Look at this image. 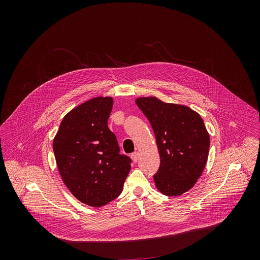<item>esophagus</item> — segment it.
<instances>
[{
	"label": "esophagus",
	"instance_id": "esophagus-1",
	"mask_svg": "<svg viewBox=\"0 0 260 260\" xmlns=\"http://www.w3.org/2000/svg\"><path fill=\"white\" fill-rule=\"evenodd\" d=\"M131 158L133 160V162H137L138 158H139V153L138 152H134L131 154Z\"/></svg>",
	"mask_w": 260,
	"mask_h": 260
}]
</instances>
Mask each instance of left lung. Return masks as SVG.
<instances>
[{
    "label": "left lung",
    "instance_id": "obj_1",
    "mask_svg": "<svg viewBox=\"0 0 260 260\" xmlns=\"http://www.w3.org/2000/svg\"><path fill=\"white\" fill-rule=\"evenodd\" d=\"M136 104L152 126L160 155L155 185L167 196L183 194L197 182L208 158L210 139L202 118L156 97L138 98Z\"/></svg>",
    "mask_w": 260,
    "mask_h": 260
}]
</instances>
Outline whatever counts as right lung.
Wrapping results in <instances>:
<instances>
[{
    "instance_id": "obj_1",
    "label": "right lung",
    "mask_w": 260,
    "mask_h": 260,
    "mask_svg": "<svg viewBox=\"0 0 260 260\" xmlns=\"http://www.w3.org/2000/svg\"><path fill=\"white\" fill-rule=\"evenodd\" d=\"M111 97L93 98L69 112L53 141L64 183L81 202L100 207L117 198L131 169L108 128Z\"/></svg>"
}]
</instances>
